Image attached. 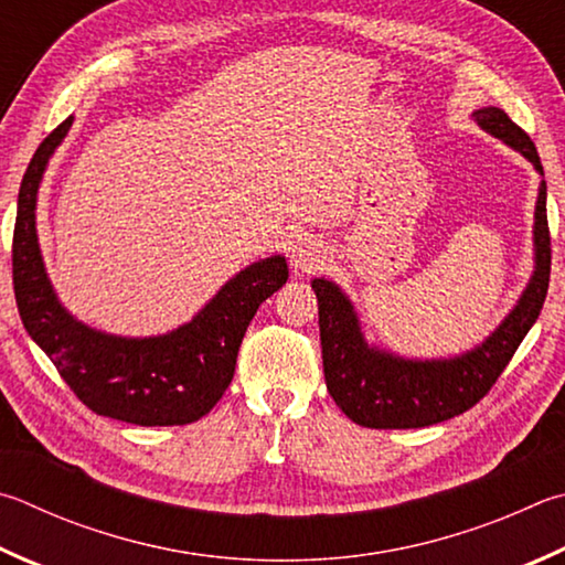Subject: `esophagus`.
<instances>
[{"instance_id": "1", "label": "esophagus", "mask_w": 565, "mask_h": 565, "mask_svg": "<svg viewBox=\"0 0 565 565\" xmlns=\"http://www.w3.org/2000/svg\"><path fill=\"white\" fill-rule=\"evenodd\" d=\"M291 262H294V269L299 274H311L316 271L318 266L323 264V249L321 244L311 237H301L296 242L294 254H291Z\"/></svg>"}]
</instances>
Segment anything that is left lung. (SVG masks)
<instances>
[{"instance_id":"obj_1","label":"left lung","mask_w":565,"mask_h":565,"mask_svg":"<svg viewBox=\"0 0 565 565\" xmlns=\"http://www.w3.org/2000/svg\"><path fill=\"white\" fill-rule=\"evenodd\" d=\"M477 126L524 156L543 178L531 138L504 110L487 106L471 113ZM551 237L546 220V180L539 182L533 210V271L504 321L484 341L449 358H405L365 341L361 318L348 294L331 279L311 281L318 299L326 387L355 425L373 429H413L467 413L504 373L519 343L536 323L548 291Z\"/></svg>"}]
</instances>
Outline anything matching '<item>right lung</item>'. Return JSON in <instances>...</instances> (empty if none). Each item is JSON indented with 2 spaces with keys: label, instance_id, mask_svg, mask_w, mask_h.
<instances>
[{
  "label": "right lung",
  "instance_id": "add662e5",
  "mask_svg": "<svg viewBox=\"0 0 565 565\" xmlns=\"http://www.w3.org/2000/svg\"><path fill=\"white\" fill-rule=\"evenodd\" d=\"M68 116L36 148L24 172L14 224V296L32 341L96 415L140 427L190 425L220 403L256 309L289 279L284 254L244 266L188 323L160 335H116L71 313L46 274L36 232L39 188Z\"/></svg>",
  "mask_w": 565,
  "mask_h": 565
}]
</instances>
